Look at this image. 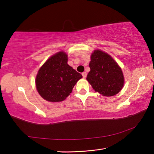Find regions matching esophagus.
<instances>
[{
	"mask_svg": "<svg viewBox=\"0 0 154 154\" xmlns=\"http://www.w3.org/2000/svg\"><path fill=\"white\" fill-rule=\"evenodd\" d=\"M82 76H83V78H86V77H87V73L85 72H82Z\"/></svg>",
	"mask_w": 154,
	"mask_h": 154,
	"instance_id": "esophagus-1",
	"label": "esophagus"
}]
</instances>
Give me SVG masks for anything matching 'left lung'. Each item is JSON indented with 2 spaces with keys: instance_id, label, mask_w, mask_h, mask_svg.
Returning <instances> with one entry per match:
<instances>
[{
  "instance_id": "obj_1",
  "label": "left lung",
  "mask_w": 154,
  "mask_h": 154,
  "mask_svg": "<svg viewBox=\"0 0 154 154\" xmlns=\"http://www.w3.org/2000/svg\"><path fill=\"white\" fill-rule=\"evenodd\" d=\"M90 71L86 79L93 89L105 96L118 94L124 86V75L116 62L108 54L95 50L91 56Z\"/></svg>"
}]
</instances>
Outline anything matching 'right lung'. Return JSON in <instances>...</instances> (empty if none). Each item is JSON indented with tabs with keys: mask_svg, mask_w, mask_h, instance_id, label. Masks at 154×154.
Segmentation results:
<instances>
[{
	"mask_svg": "<svg viewBox=\"0 0 154 154\" xmlns=\"http://www.w3.org/2000/svg\"><path fill=\"white\" fill-rule=\"evenodd\" d=\"M68 57L60 51L52 56L41 67L36 77L38 92L49 102H60L72 92L82 75L67 64Z\"/></svg>",
	"mask_w": 154,
	"mask_h": 154,
	"instance_id": "add662e5",
	"label": "right lung"
}]
</instances>
